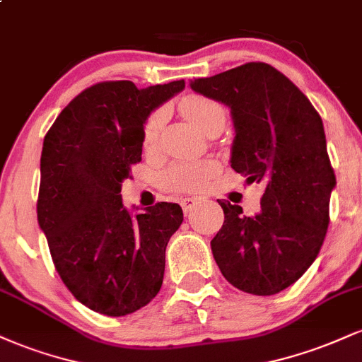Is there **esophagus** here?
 <instances>
[{
	"mask_svg": "<svg viewBox=\"0 0 362 362\" xmlns=\"http://www.w3.org/2000/svg\"><path fill=\"white\" fill-rule=\"evenodd\" d=\"M199 201H201V199H197V197L180 199V204H182V207H184V213H190V211H192L194 207L199 204Z\"/></svg>",
	"mask_w": 362,
	"mask_h": 362,
	"instance_id": "obj_1",
	"label": "esophagus"
}]
</instances>
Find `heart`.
<instances>
[{"label":"heart","mask_w":362,"mask_h":362,"mask_svg":"<svg viewBox=\"0 0 362 362\" xmlns=\"http://www.w3.org/2000/svg\"><path fill=\"white\" fill-rule=\"evenodd\" d=\"M180 109L190 122L204 134L211 129L224 127V110L219 103L199 95H189L180 103ZM163 115L160 112L153 114L144 126V148L151 149L156 146L158 134H160ZM218 172V165L211 160L202 161H184V163L172 165L161 177V185L175 192H187V190H197L206 184Z\"/></svg>","instance_id":"1"}]
</instances>
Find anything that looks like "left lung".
Returning <instances> with one entry per match:
<instances>
[{
  "mask_svg": "<svg viewBox=\"0 0 362 362\" xmlns=\"http://www.w3.org/2000/svg\"><path fill=\"white\" fill-rule=\"evenodd\" d=\"M190 88L230 109V163L248 184H264L260 211L218 201L224 223L211 250L224 279L245 293L271 296L296 282L317 259L337 185L323 122L303 91L265 62H248Z\"/></svg>",
  "mask_w": 362,
  "mask_h": 362,
  "instance_id": "obj_1",
  "label": "left lung"
}]
</instances>
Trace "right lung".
<instances>
[{
    "instance_id": "1",
    "label": "right lung",
    "mask_w": 362,
    "mask_h": 362,
    "mask_svg": "<svg viewBox=\"0 0 362 362\" xmlns=\"http://www.w3.org/2000/svg\"><path fill=\"white\" fill-rule=\"evenodd\" d=\"M184 88V80L148 88L98 83L64 107L44 138L39 226L66 288L97 313H134L163 284L182 207L158 202L134 213L120 189L141 160L148 117Z\"/></svg>"
}]
</instances>
